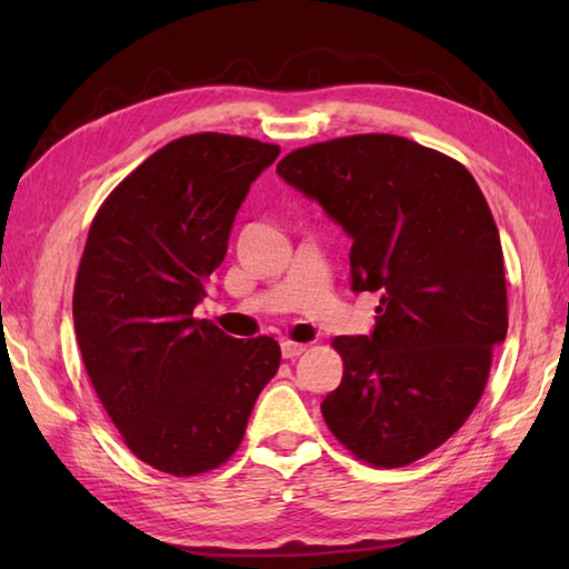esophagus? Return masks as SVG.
Instances as JSON below:
<instances>
[{
  "label": "esophagus",
  "mask_w": 569,
  "mask_h": 569,
  "mask_svg": "<svg viewBox=\"0 0 569 569\" xmlns=\"http://www.w3.org/2000/svg\"><path fill=\"white\" fill-rule=\"evenodd\" d=\"M306 351V346L303 343H293V341H283L281 343V353H283V359H298V356H301Z\"/></svg>",
  "instance_id": "esophagus-1"
}]
</instances>
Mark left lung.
Wrapping results in <instances>:
<instances>
[{"instance_id":"left-lung-1","label":"left lung","mask_w":569,"mask_h":569,"mask_svg":"<svg viewBox=\"0 0 569 569\" xmlns=\"http://www.w3.org/2000/svg\"><path fill=\"white\" fill-rule=\"evenodd\" d=\"M351 238V291H379L369 336H336L331 435L373 467H407L455 435L507 336L499 233L461 162L399 134H351L276 168Z\"/></svg>"}]
</instances>
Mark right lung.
<instances>
[{"instance_id": "obj_1", "label": "right lung", "mask_w": 569, "mask_h": 569, "mask_svg": "<svg viewBox=\"0 0 569 569\" xmlns=\"http://www.w3.org/2000/svg\"><path fill=\"white\" fill-rule=\"evenodd\" d=\"M278 152L238 134H186L134 168L92 220L72 296L77 343L124 445L168 475L228 461L281 363L271 336L233 339L192 316L250 182Z\"/></svg>"}]
</instances>
